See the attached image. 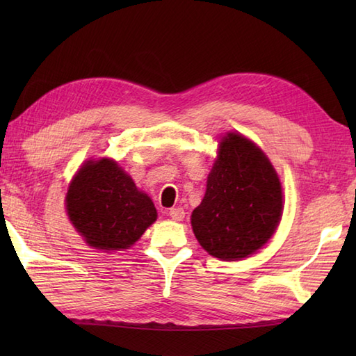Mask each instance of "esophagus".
Returning <instances> with one entry per match:
<instances>
[{"mask_svg":"<svg viewBox=\"0 0 356 356\" xmlns=\"http://www.w3.org/2000/svg\"><path fill=\"white\" fill-rule=\"evenodd\" d=\"M168 216L171 217V220H174V222H182L184 217H185V211H184V208H171Z\"/></svg>","mask_w":356,"mask_h":356,"instance_id":"esophagus-1","label":"esophagus"}]
</instances>
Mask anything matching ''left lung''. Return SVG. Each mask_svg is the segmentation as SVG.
Segmentation results:
<instances>
[{
	"mask_svg": "<svg viewBox=\"0 0 356 356\" xmlns=\"http://www.w3.org/2000/svg\"><path fill=\"white\" fill-rule=\"evenodd\" d=\"M282 213V184L266 154L238 133L223 136L205 197L191 216L202 248L220 260L245 259L268 243Z\"/></svg>",
	"mask_w": 356,
	"mask_h": 356,
	"instance_id": "1",
	"label": "left lung"
}]
</instances>
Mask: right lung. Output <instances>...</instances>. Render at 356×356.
<instances>
[{"label":"right lung","instance_id":"right-lung-1","mask_svg":"<svg viewBox=\"0 0 356 356\" xmlns=\"http://www.w3.org/2000/svg\"><path fill=\"white\" fill-rule=\"evenodd\" d=\"M65 209L86 243L105 252L133 246L157 218L154 203L107 157L87 161L74 174Z\"/></svg>","mask_w":356,"mask_h":356}]
</instances>
